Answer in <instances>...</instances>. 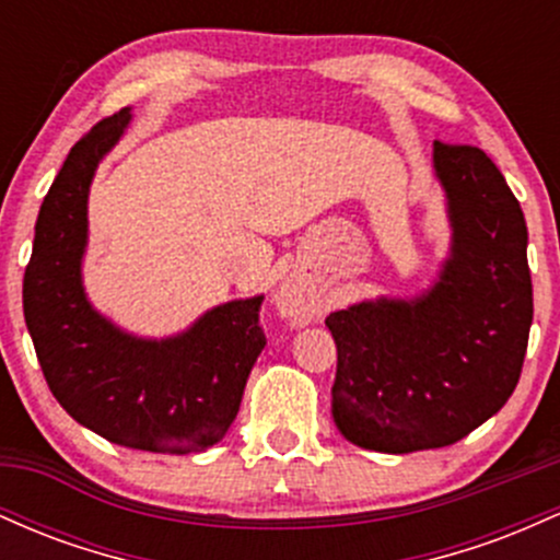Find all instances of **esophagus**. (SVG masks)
<instances>
[{
	"label": "esophagus",
	"mask_w": 560,
	"mask_h": 560,
	"mask_svg": "<svg viewBox=\"0 0 560 560\" xmlns=\"http://www.w3.org/2000/svg\"><path fill=\"white\" fill-rule=\"evenodd\" d=\"M313 305H316V298H313L311 287L302 279H298V276H292V279L281 287L279 307L289 318H305L307 313L313 311Z\"/></svg>",
	"instance_id": "obj_1"
}]
</instances>
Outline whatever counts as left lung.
<instances>
[{
	"label": "left lung",
	"mask_w": 560,
	"mask_h": 560,
	"mask_svg": "<svg viewBox=\"0 0 560 560\" xmlns=\"http://www.w3.org/2000/svg\"><path fill=\"white\" fill-rule=\"evenodd\" d=\"M453 258L419 300L361 302L326 318L337 342L334 421L378 453L464 440L516 389L529 342L526 221L503 173L474 144L434 141Z\"/></svg>",
	"instance_id": "8db88e82"
}]
</instances>
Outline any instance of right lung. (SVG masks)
Segmentation results:
<instances>
[{
    "mask_svg": "<svg viewBox=\"0 0 560 560\" xmlns=\"http://www.w3.org/2000/svg\"><path fill=\"white\" fill-rule=\"evenodd\" d=\"M128 107L75 141L38 210L23 313L55 400L120 447L199 453L229 432L266 347L262 298L218 305L182 337L147 342L92 311L81 287L89 184Z\"/></svg>",
    "mask_w": 560,
    "mask_h": 560,
    "instance_id": "add662e5",
    "label": "right lung"
}]
</instances>
